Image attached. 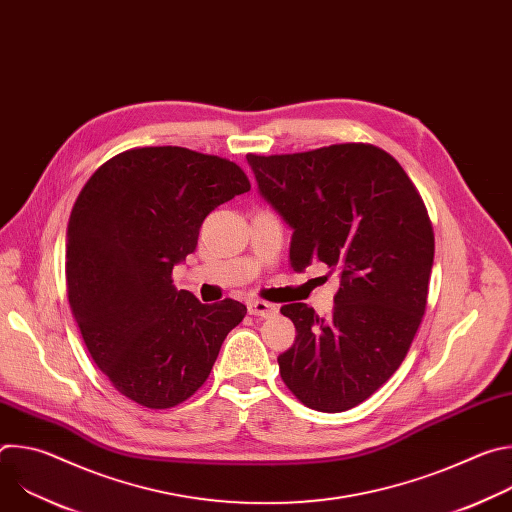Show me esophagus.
Returning a JSON list of instances; mask_svg holds the SVG:
<instances>
[{
	"label": "esophagus",
	"mask_w": 512,
	"mask_h": 512,
	"mask_svg": "<svg viewBox=\"0 0 512 512\" xmlns=\"http://www.w3.org/2000/svg\"><path fill=\"white\" fill-rule=\"evenodd\" d=\"M247 310H249V314L259 316V318H271L279 312V308L275 304H269V302H263V300H251L247 304Z\"/></svg>",
	"instance_id": "1"
}]
</instances>
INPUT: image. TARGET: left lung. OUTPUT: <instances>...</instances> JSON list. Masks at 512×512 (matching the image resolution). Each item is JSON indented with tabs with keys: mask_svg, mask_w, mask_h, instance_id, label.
I'll return each instance as SVG.
<instances>
[{
	"mask_svg": "<svg viewBox=\"0 0 512 512\" xmlns=\"http://www.w3.org/2000/svg\"><path fill=\"white\" fill-rule=\"evenodd\" d=\"M247 162L294 231V271L320 261L340 275L330 316L281 308L296 326L294 346L277 358L281 379L310 409H352L391 379L421 324L433 265L425 204L399 162L369 143Z\"/></svg>",
	"mask_w": 512,
	"mask_h": 512,
	"instance_id": "left-lung-1",
	"label": "left lung"
}]
</instances>
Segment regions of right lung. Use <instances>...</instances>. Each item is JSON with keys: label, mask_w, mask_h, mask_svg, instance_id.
<instances>
[{"label": "right lung", "mask_w": 512, "mask_h": 512, "mask_svg": "<svg viewBox=\"0 0 512 512\" xmlns=\"http://www.w3.org/2000/svg\"><path fill=\"white\" fill-rule=\"evenodd\" d=\"M245 172L176 145L127 150L81 190L66 231L68 302L87 350L127 399L168 409L208 379L235 300L200 304L172 269L196 249L204 218L249 192Z\"/></svg>", "instance_id": "obj_1"}]
</instances>
